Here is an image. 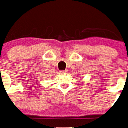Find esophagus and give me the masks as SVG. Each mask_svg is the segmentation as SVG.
<instances>
[{
	"instance_id": "1",
	"label": "esophagus",
	"mask_w": 128,
	"mask_h": 128,
	"mask_svg": "<svg viewBox=\"0 0 128 128\" xmlns=\"http://www.w3.org/2000/svg\"><path fill=\"white\" fill-rule=\"evenodd\" d=\"M66 72H67L66 70H60V74H64Z\"/></svg>"
}]
</instances>
